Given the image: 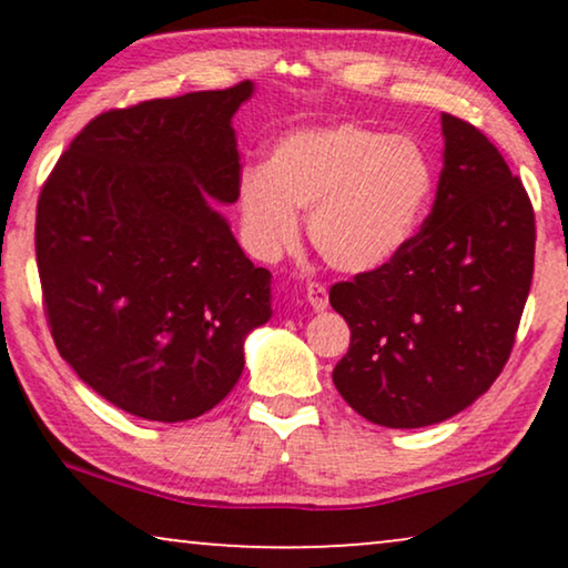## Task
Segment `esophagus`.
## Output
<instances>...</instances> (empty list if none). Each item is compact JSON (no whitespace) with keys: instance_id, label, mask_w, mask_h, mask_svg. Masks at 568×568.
<instances>
[{"instance_id":"esophagus-1","label":"esophagus","mask_w":568,"mask_h":568,"mask_svg":"<svg viewBox=\"0 0 568 568\" xmlns=\"http://www.w3.org/2000/svg\"><path fill=\"white\" fill-rule=\"evenodd\" d=\"M307 302L313 305V310L321 313V310L328 307V290H325L321 282H310L307 284Z\"/></svg>"}]
</instances>
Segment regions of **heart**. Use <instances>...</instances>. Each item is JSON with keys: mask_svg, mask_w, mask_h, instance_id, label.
Returning a JSON list of instances; mask_svg holds the SVG:
<instances>
[{"mask_svg": "<svg viewBox=\"0 0 568 568\" xmlns=\"http://www.w3.org/2000/svg\"><path fill=\"white\" fill-rule=\"evenodd\" d=\"M437 185L429 152L410 136L362 123L300 129L240 175L247 247L274 258L300 235L297 209L328 266L364 274L393 261L422 227Z\"/></svg>", "mask_w": 568, "mask_h": 568, "instance_id": "obj_1", "label": "heart"}]
</instances>
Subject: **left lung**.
Masks as SVG:
<instances>
[{
  "mask_svg": "<svg viewBox=\"0 0 568 568\" xmlns=\"http://www.w3.org/2000/svg\"><path fill=\"white\" fill-rule=\"evenodd\" d=\"M445 168L414 240L375 271L331 286L352 328L333 369L356 414L390 429L439 424L507 364L535 266V212L486 134L442 113Z\"/></svg>",
  "mask_w": 568,
  "mask_h": 568,
  "instance_id": "obj_1",
  "label": "left lung"
}]
</instances>
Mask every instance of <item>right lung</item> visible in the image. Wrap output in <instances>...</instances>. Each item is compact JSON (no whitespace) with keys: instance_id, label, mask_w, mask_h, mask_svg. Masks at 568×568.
Wrapping results in <instances>:
<instances>
[{"instance_id":"obj_1","label":"right lung","mask_w":568,"mask_h":568,"mask_svg":"<svg viewBox=\"0 0 568 568\" xmlns=\"http://www.w3.org/2000/svg\"><path fill=\"white\" fill-rule=\"evenodd\" d=\"M253 95L144 100L92 119L45 178L36 263L53 344L131 416L189 422L243 375V341L271 317V274L224 216L237 201L230 121Z\"/></svg>"}]
</instances>
